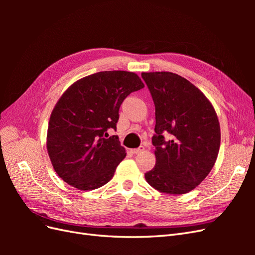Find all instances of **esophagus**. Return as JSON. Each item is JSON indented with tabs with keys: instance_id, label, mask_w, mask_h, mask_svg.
<instances>
[{
	"instance_id": "esophagus-1",
	"label": "esophagus",
	"mask_w": 255,
	"mask_h": 255,
	"mask_svg": "<svg viewBox=\"0 0 255 255\" xmlns=\"http://www.w3.org/2000/svg\"><path fill=\"white\" fill-rule=\"evenodd\" d=\"M142 151H144V146L143 145H140L139 148H137V149H132V150H130V152L134 153V154H139Z\"/></svg>"
}]
</instances>
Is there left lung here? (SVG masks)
Returning a JSON list of instances; mask_svg holds the SVG:
<instances>
[{
	"mask_svg": "<svg viewBox=\"0 0 255 255\" xmlns=\"http://www.w3.org/2000/svg\"><path fill=\"white\" fill-rule=\"evenodd\" d=\"M141 78L155 105L156 120L152 137L156 164L144 177L160 192L186 194L205 179L217 159V114L202 92L180 75L143 72Z\"/></svg>",
	"mask_w": 255,
	"mask_h": 255,
	"instance_id": "1",
	"label": "left lung"
}]
</instances>
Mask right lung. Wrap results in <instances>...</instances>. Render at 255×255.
I'll use <instances>...</instances> for the list:
<instances>
[{"mask_svg": "<svg viewBox=\"0 0 255 255\" xmlns=\"http://www.w3.org/2000/svg\"><path fill=\"white\" fill-rule=\"evenodd\" d=\"M144 87L128 71H104L81 79L69 87L51 114L47 149L56 173L81 190L109 183L126 149L117 129L120 106L129 94Z\"/></svg>", "mask_w": 255, "mask_h": 255, "instance_id": "obj_1", "label": "right lung"}]
</instances>
